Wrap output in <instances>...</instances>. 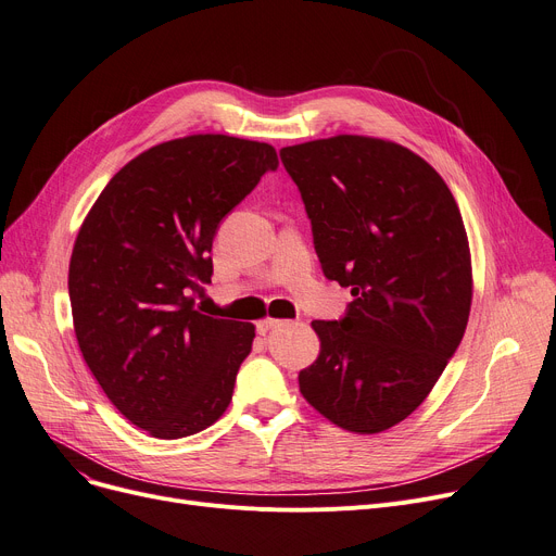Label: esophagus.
<instances>
[{
  "label": "esophagus",
  "instance_id": "esophagus-1",
  "mask_svg": "<svg viewBox=\"0 0 556 556\" xmlns=\"http://www.w3.org/2000/svg\"><path fill=\"white\" fill-rule=\"evenodd\" d=\"M283 323L281 319H273V317H266V319H261V323L256 325V331L261 333V336H266L268 331H273V329H277V327H281Z\"/></svg>",
  "mask_w": 556,
  "mask_h": 556
}]
</instances>
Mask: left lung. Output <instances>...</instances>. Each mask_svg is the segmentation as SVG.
<instances>
[{
	"mask_svg": "<svg viewBox=\"0 0 556 556\" xmlns=\"http://www.w3.org/2000/svg\"><path fill=\"white\" fill-rule=\"evenodd\" d=\"M327 279L352 288L342 319L311 327L317 361L300 392L331 424L361 434L410 417L469 323L471 252L457 202L417 153L338 135L286 146Z\"/></svg>",
	"mask_w": 556,
	"mask_h": 556,
	"instance_id": "left-lung-1",
	"label": "left lung"
}]
</instances>
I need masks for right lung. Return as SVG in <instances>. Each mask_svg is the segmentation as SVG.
Listing matches in <instances>:
<instances>
[{"label": "right lung", "instance_id": "add662e5", "mask_svg": "<svg viewBox=\"0 0 556 556\" xmlns=\"http://www.w3.org/2000/svg\"><path fill=\"white\" fill-rule=\"evenodd\" d=\"M279 166L270 143L189 135L130 160L85 216L70 261L80 354L130 424L180 440L223 417L254 325L202 315L220 220Z\"/></svg>", "mask_w": 556, "mask_h": 556}]
</instances>
